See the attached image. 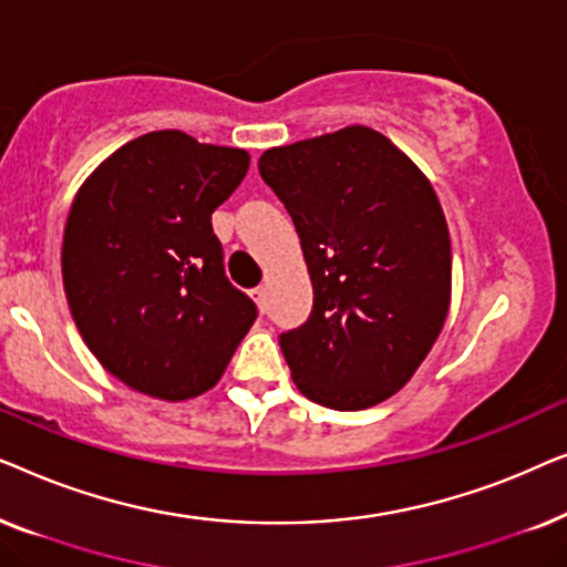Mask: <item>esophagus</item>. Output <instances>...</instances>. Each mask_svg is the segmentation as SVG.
Segmentation results:
<instances>
[{
	"label": "esophagus",
	"instance_id": "34e87169",
	"mask_svg": "<svg viewBox=\"0 0 567 567\" xmlns=\"http://www.w3.org/2000/svg\"><path fill=\"white\" fill-rule=\"evenodd\" d=\"M252 299H255V305H258L260 312H266V289H262V286L252 289Z\"/></svg>",
	"mask_w": 567,
	"mask_h": 567
}]
</instances>
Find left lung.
<instances>
[{"instance_id": "obj_1", "label": "left lung", "mask_w": 567, "mask_h": 567, "mask_svg": "<svg viewBox=\"0 0 567 567\" xmlns=\"http://www.w3.org/2000/svg\"><path fill=\"white\" fill-rule=\"evenodd\" d=\"M258 169L315 289L307 322L278 336L299 392L332 410L392 398L449 312L452 243L431 183L367 126L268 150Z\"/></svg>"}]
</instances>
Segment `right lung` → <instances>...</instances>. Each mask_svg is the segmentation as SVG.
Here are the masks:
<instances>
[{
	"instance_id": "obj_1",
	"label": "right lung",
	"mask_w": 567,
	"mask_h": 567,
	"mask_svg": "<svg viewBox=\"0 0 567 567\" xmlns=\"http://www.w3.org/2000/svg\"><path fill=\"white\" fill-rule=\"evenodd\" d=\"M250 154L152 131L121 146L76 193L61 270L95 359L131 390L188 400L212 390L258 307L229 284L212 214Z\"/></svg>"
}]
</instances>
